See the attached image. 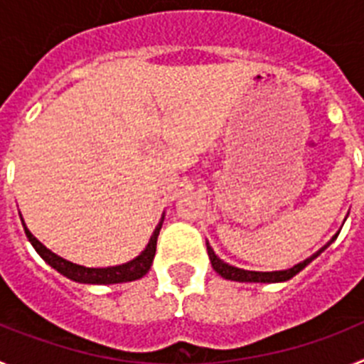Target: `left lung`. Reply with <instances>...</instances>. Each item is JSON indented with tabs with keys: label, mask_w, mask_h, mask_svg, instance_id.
Listing matches in <instances>:
<instances>
[{
	"label": "left lung",
	"mask_w": 364,
	"mask_h": 364,
	"mask_svg": "<svg viewBox=\"0 0 364 364\" xmlns=\"http://www.w3.org/2000/svg\"><path fill=\"white\" fill-rule=\"evenodd\" d=\"M337 237V235H336ZM336 237H333L330 242L326 244V246H323L317 253H314L311 257H308L306 260H302V262H299V264H295L294 268L290 269H281V272H250V269H240V268H235V266H230L228 262H224V260L218 259L217 255H215L213 247L208 244V255H210V260H211V266H213L215 272L220 275V277L228 279V281H239V282H282V281H288V279L295 277L301 269L306 268L308 264H310L311 260L315 259V257H319L321 253L326 250L330 244L336 240Z\"/></svg>",
	"instance_id": "obj_1"
}]
</instances>
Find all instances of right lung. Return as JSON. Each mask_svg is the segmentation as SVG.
I'll return each instance as SVG.
<instances>
[{
  "label": "right lung",
  "mask_w": 364,
  "mask_h": 364,
  "mask_svg": "<svg viewBox=\"0 0 364 364\" xmlns=\"http://www.w3.org/2000/svg\"><path fill=\"white\" fill-rule=\"evenodd\" d=\"M162 222H164V217L160 218L159 226L154 228L146 250H144L136 259L129 260V262H125V264H120V266H109V268H85V266L74 264V262H70V260L63 259V257L50 252L49 247H45L43 244H41L40 240H38L31 231H28V228L25 226L23 218H21L25 235H27V239L31 240V244L38 252V255H40L47 264L53 266L56 272L62 273L63 277L70 279V281L74 282H82V284H118V282H129V281H136V279H142L144 275L149 272L151 264H153L154 252H156V239H159Z\"/></svg>",
  "instance_id": "right-lung-1"
}]
</instances>
